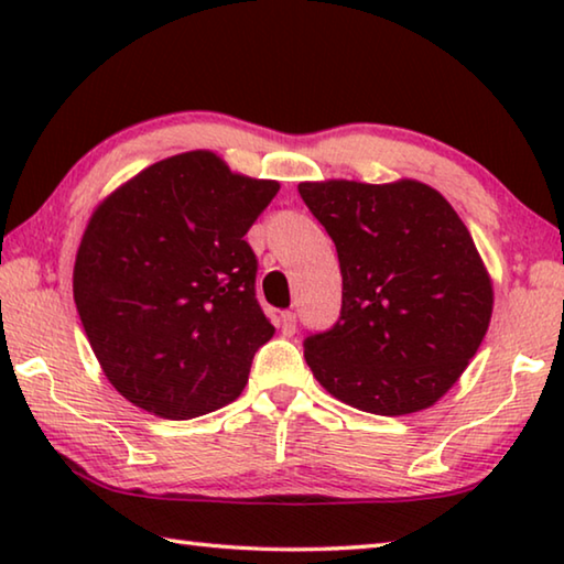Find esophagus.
Wrapping results in <instances>:
<instances>
[{
  "label": "esophagus",
  "mask_w": 564,
  "mask_h": 564,
  "mask_svg": "<svg viewBox=\"0 0 564 564\" xmlns=\"http://www.w3.org/2000/svg\"><path fill=\"white\" fill-rule=\"evenodd\" d=\"M279 328L283 336H293L295 328H299V316L293 311H283L279 316Z\"/></svg>",
  "instance_id": "obj_1"
}]
</instances>
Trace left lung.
<instances>
[{
	"label": "left lung",
	"instance_id": "8db88e82",
	"mask_svg": "<svg viewBox=\"0 0 564 564\" xmlns=\"http://www.w3.org/2000/svg\"><path fill=\"white\" fill-rule=\"evenodd\" d=\"M343 275L336 326L303 340L333 398L376 415L431 408L463 376L492 316V283L455 208L427 184L303 181Z\"/></svg>",
	"mask_w": 564,
	"mask_h": 564
}]
</instances>
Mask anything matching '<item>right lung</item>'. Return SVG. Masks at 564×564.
<instances>
[{
    "mask_svg": "<svg viewBox=\"0 0 564 564\" xmlns=\"http://www.w3.org/2000/svg\"><path fill=\"white\" fill-rule=\"evenodd\" d=\"M279 181L212 151L159 161L91 214L74 303L109 383L137 408L188 420L231 403L275 328L256 301L246 234Z\"/></svg>",
    "mask_w": 564,
    "mask_h": 564,
    "instance_id": "obj_1",
    "label": "right lung"
}]
</instances>
